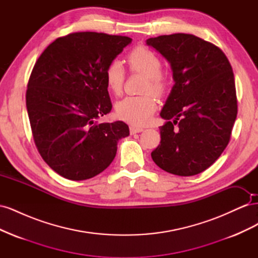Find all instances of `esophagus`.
Segmentation results:
<instances>
[{
  "mask_svg": "<svg viewBox=\"0 0 258 258\" xmlns=\"http://www.w3.org/2000/svg\"><path fill=\"white\" fill-rule=\"evenodd\" d=\"M144 129L141 127H137V126H130V134L131 135H136V134H140V132H142Z\"/></svg>",
  "mask_w": 258,
  "mask_h": 258,
  "instance_id": "34e87169",
  "label": "esophagus"
}]
</instances>
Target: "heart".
<instances>
[{"label": "heart", "mask_w": 258, "mask_h": 258, "mask_svg": "<svg viewBox=\"0 0 258 258\" xmlns=\"http://www.w3.org/2000/svg\"><path fill=\"white\" fill-rule=\"evenodd\" d=\"M127 63L132 72L142 74L146 77L144 90L154 95L161 96L167 89V81L161 74L162 64L159 57L151 49L143 46L131 50L127 56ZM108 90L118 96L122 91L126 71L118 60L110 62L104 72ZM157 107V102L153 96L145 95L139 97H126L116 105L118 117L136 126H143L152 117Z\"/></svg>", "instance_id": "b5f03b06"}]
</instances>
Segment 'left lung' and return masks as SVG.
I'll return each mask as SVG.
<instances>
[{
  "mask_svg": "<svg viewBox=\"0 0 258 258\" xmlns=\"http://www.w3.org/2000/svg\"><path fill=\"white\" fill-rule=\"evenodd\" d=\"M146 44L169 62L174 81L152 158L175 175L201 173L224 152L237 118L232 68L217 46L192 34L160 35Z\"/></svg>",
  "mask_w": 258,
  "mask_h": 258,
  "instance_id": "left-lung-1",
  "label": "left lung"
}]
</instances>
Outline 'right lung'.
<instances>
[{
	"instance_id": "right-lung-1",
	"label": "right lung",
	"mask_w": 258,
	"mask_h": 258,
	"mask_svg": "<svg viewBox=\"0 0 258 258\" xmlns=\"http://www.w3.org/2000/svg\"><path fill=\"white\" fill-rule=\"evenodd\" d=\"M131 41L71 33L53 41L35 62L26 95L31 129L42 158L61 176L83 181L98 175L129 136L123 121L97 119L112 110L105 69Z\"/></svg>"
}]
</instances>
